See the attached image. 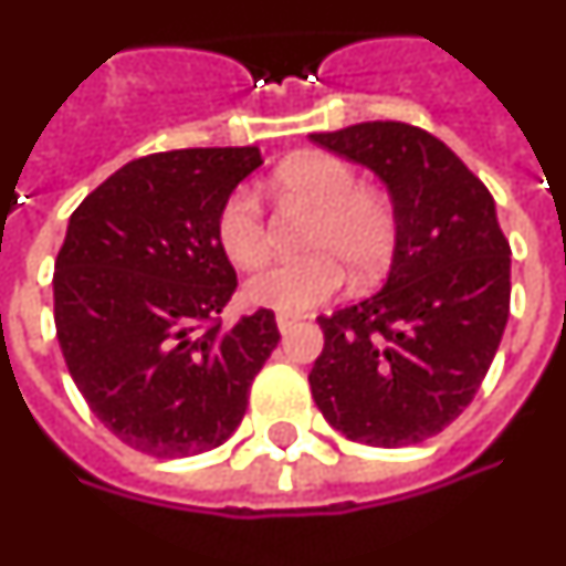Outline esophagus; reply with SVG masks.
<instances>
[{"instance_id": "esophagus-1", "label": "esophagus", "mask_w": 566, "mask_h": 566, "mask_svg": "<svg viewBox=\"0 0 566 566\" xmlns=\"http://www.w3.org/2000/svg\"><path fill=\"white\" fill-rule=\"evenodd\" d=\"M294 326H297V317H289V314H277V328H280V334H289Z\"/></svg>"}]
</instances>
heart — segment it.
I'll return each instance as SVG.
<instances>
[{
	"instance_id": "obj_1",
	"label": "heart",
	"mask_w": 566,
	"mask_h": 566,
	"mask_svg": "<svg viewBox=\"0 0 566 566\" xmlns=\"http://www.w3.org/2000/svg\"><path fill=\"white\" fill-rule=\"evenodd\" d=\"M283 195L317 212L300 263H272L247 280V300L280 314H303L343 286V265L354 283H368L385 272L397 249V214L391 203L365 192L357 169L328 153L289 158L274 172ZM214 238L229 263L258 266L266 258V214L252 189L240 187L223 201Z\"/></svg>"
}]
</instances>
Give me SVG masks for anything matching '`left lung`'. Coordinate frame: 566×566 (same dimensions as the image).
<instances>
[{"instance_id": "8db88e82", "label": "left lung", "mask_w": 566, "mask_h": 566, "mask_svg": "<svg viewBox=\"0 0 566 566\" xmlns=\"http://www.w3.org/2000/svg\"><path fill=\"white\" fill-rule=\"evenodd\" d=\"M312 142L374 169L394 198L397 249L385 286L319 314L308 374L332 428L371 448L442 433L473 402L510 314V243L496 203L437 135L365 122Z\"/></svg>"}]
</instances>
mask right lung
Here are the masks:
<instances>
[{"label": "right lung", "mask_w": 566, "mask_h": 566, "mask_svg": "<svg viewBox=\"0 0 566 566\" xmlns=\"http://www.w3.org/2000/svg\"><path fill=\"white\" fill-rule=\"evenodd\" d=\"M258 167V147L155 153L70 214L53 272L56 337L90 411L133 451L181 459L227 442L277 348L269 308L221 326L238 274L214 221Z\"/></svg>", "instance_id": "obj_1"}]
</instances>
